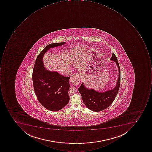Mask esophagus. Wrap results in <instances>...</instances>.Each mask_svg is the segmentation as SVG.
<instances>
[{
    "label": "esophagus",
    "mask_w": 152,
    "mask_h": 152,
    "mask_svg": "<svg viewBox=\"0 0 152 152\" xmlns=\"http://www.w3.org/2000/svg\"><path fill=\"white\" fill-rule=\"evenodd\" d=\"M80 75L79 74H74L71 77L70 80L72 83L75 85L77 86L80 83Z\"/></svg>",
    "instance_id": "obj_1"
}]
</instances>
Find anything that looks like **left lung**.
I'll use <instances>...</instances> for the list:
<instances>
[{"label":"left lung","mask_w":152,"mask_h":152,"mask_svg":"<svg viewBox=\"0 0 152 152\" xmlns=\"http://www.w3.org/2000/svg\"><path fill=\"white\" fill-rule=\"evenodd\" d=\"M115 62L119 69V77L115 87L104 92H99L93 89L85 87L83 83L78 88L79 92L81 95L83 101L88 108L94 111H100L107 108L115 99L119 91L121 81V71L117 57L114 53L110 58Z\"/></svg>","instance_id":"1"}]
</instances>
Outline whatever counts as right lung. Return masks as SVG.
Here are the masks:
<instances>
[{
    "instance_id": "right-lung-1",
    "label": "right lung",
    "mask_w": 152,
    "mask_h": 152,
    "mask_svg": "<svg viewBox=\"0 0 152 152\" xmlns=\"http://www.w3.org/2000/svg\"><path fill=\"white\" fill-rule=\"evenodd\" d=\"M64 42L50 44L38 55L34 64L32 81L34 91L38 100L45 108L53 111L62 109L69 101V95L70 77H65L57 72L46 69L43 56L51 48L62 46Z\"/></svg>"
}]
</instances>
